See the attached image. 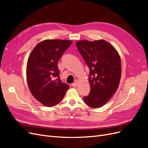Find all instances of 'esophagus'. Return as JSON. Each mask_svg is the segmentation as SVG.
Instances as JSON below:
<instances>
[{
    "instance_id": "34e87169",
    "label": "esophagus",
    "mask_w": 148,
    "mask_h": 148,
    "mask_svg": "<svg viewBox=\"0 0 148 148\" xmlns=\"http://www.w3.org/2000/svg\"><path fill=\"white\" fill-rule=\"evenodd\" d=\"M71 86H72L73 87H77L78 86V83L77 82H75L73 83L72 84H71Z\"/></svg>"
}]
</instances>
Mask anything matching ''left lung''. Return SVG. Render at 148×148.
Segmentation results:
<instances>
[{
	"label": "left lung",
	"instance_id": "left-lung-1",
	"mask_svg": "<svg viewBox=\"0 0 148 148\" xmlns=\"http://www.w3.org/2000/svg\"><path fill=\"white\" fill-rule=\"evenodd\" d=\"M78 50L89 68L90 92L83 97L92 108L107 104L117 91L121 78V60L117 51L106 41L87 40L76 42Z\"/></svg>",
	"mask_w": 148,
	"mask_h": 148
}]
</instances>
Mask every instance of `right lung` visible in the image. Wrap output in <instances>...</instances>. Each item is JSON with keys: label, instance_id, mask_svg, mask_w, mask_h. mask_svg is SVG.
Instances as JSON below:
<instances>
[{"label": "right lung", "instance_id": "right-lung-1", "mask_svg": "<svg viewBox=\"0 0 148 148\" xmlns=\"http://www.w3.org/2000/svg\"><path fill=\"white\" fill-rule=\"evenodd\" d=\"M72 41L46 39L38 43L28 57L26 78L29 91L36 99L47 107L62 100L69 89L59 77L58 61Z\"/></svg>", "mask_w": 148, "mask_h": 148}]
</instances>
